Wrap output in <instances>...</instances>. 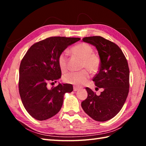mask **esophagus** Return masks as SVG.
<instances>
[{
	"mask_svg": "<svg viewBox=\"0 0 146 146\" xmlns=\"http://www.w3.org/2000/svg\"><path fill=\"white\" fill-rule=\"evenodd\" d=\"M79 89H80V88H78V87H77V86H73V90H74V91H75V92H76V91H78Z\"/></svg>",
	"mask_w": 146,
	"mask_h": 146,
	"instance_id": "esophagus-1",
	"label": "esophagus"
}]
</instances>
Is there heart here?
Returning <instances> with one entry per match:
<instances>
[{
	"instance_id": "heart-1",
	"label": "heart",
	"mask_w": 146,
	"mask_h": 146,
	"mask_svg": "<svg viewBox=\"0 0 146 146\" xmlns=\"http://www.w3.org/2000/svg\"><path fill=\"white\" fill-rule=\"evenodd\" d=\"M71 51L75 55L83 60L82 68H86L90 72L95 73L100 67V59L94 53V49L86 43H80L71 49ZM67 52H63L58 57V65L62 71H66L68 69ZM90 77L88 71L83 70L77 72H70L63 76L64 82L75 86H82L87 82Z\"/></svg>"
}]
</instances>
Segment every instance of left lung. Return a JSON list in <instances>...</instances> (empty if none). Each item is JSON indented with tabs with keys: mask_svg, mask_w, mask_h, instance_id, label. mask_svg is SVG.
<instances>
[{
	"mask_svg": "<svg viewBox=\"0 0 146 146\" xmlns=\"http://www.w3.org/2000/svg\"><path fill=\"white\" fill-rule=\"evenodd\" d=\"M83 41L97 48L100 64L93 78L96 88L103 89L97 95L86 87L88 97L82 102L85 112L98 122L112 119L122 109L129 90V68L122 51L115 43L101 36L83 38Z\"/></svg>",
	"mask_w": 146,
	"mask_h": 146,
	"instance_id": "1",
	"label": "left lung"
}]
</instances>
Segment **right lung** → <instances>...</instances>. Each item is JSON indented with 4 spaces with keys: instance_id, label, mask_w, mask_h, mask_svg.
Segmentation results:
<instances>
[{
    "instance_id": "1",
    "label": "right lung",
    "mask_w": 146,
    "mask_h": 146,
    "mask_svg": "<svg viewBox=\"0 0 146 146\" xmlns=\"http://www.w3.org/2000/svg\"><path fill=\"white\" fill-rule=\"evenodd\" d=\"M79 38L50 37L31 46L21 62L19 90L24 108L33 118L45 120L59 112L64 95L73 91V85L59 83L49 90V82L61 76L58 57Z\"/></svg>"
}]
</instances>
